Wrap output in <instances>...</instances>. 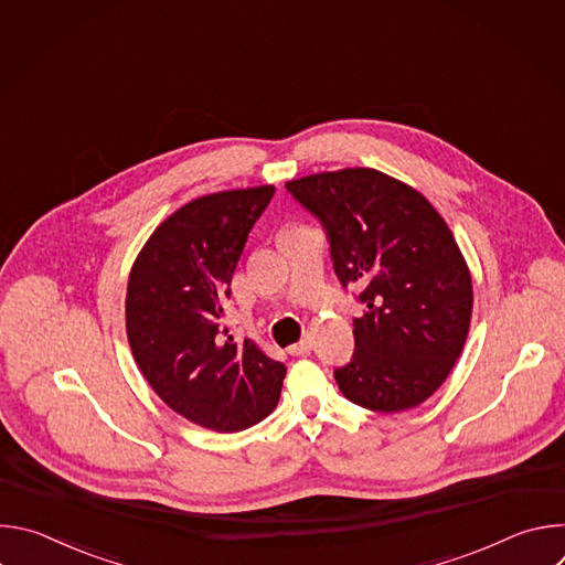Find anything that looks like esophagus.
I'll list each match as a JSON object with an SVG mask.
<instances>
[{
  "label": "esophagus",
  "mask_w": 565,
  "mask_h": 565,
  "mask_svg": "<svg viewBox=\"0 0 565 565\" xmlns=\"http://www.w3.org/2000/svg\"><path fill=\"white\" fill-rule=\"evenodd\" d=\"M310 349H312V340H310V338H303L301 342L288 347V353H290V355H306V353H310Z\"/></svg>",
  "instance_id": "esophagus-1"
}]
</instances>
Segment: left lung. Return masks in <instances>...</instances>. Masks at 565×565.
<instances>
[{
    "label": "left lung",
    "mask_w": 565,
    "mask_h": 565,
    "mask_svg": "<svg viewBox=\"0 0 565 565\" xmlns=\"http://www.w3.org/2000/svg\"><path fill=\"white\" fill-rule=\"evenodd\" d=\"M288 192L324 225L340 281L364 286L353 360L335 371L353 405L414 409L447 380L473 308L471 275L438 210L371 168L308 174Z\"/></svg>",
    "instance_id": "1"
}]
</instances>
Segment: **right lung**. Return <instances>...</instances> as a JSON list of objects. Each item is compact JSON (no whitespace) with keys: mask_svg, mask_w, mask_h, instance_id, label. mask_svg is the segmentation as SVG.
Listing matches in <instances>:
<instances>
[{"mask_svg":"<svg viewBox=\"0 0 565 565\" xmlns=\"http://www.w3.org/2000/svg\"><path fill=\"white\" fill-rule=\"evenodd\" d=\"M273 194L275 185H257L185 203L145 241L127 281V340L145 380L172 412L218 434L262 423L286 377L257 342L223 340L218 329L236 262Z\"/></svg>","mask_w":565,"mask_h":565,"instance_id":"1","label":"right lung"}]
</instances>
